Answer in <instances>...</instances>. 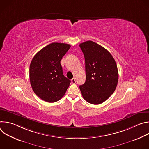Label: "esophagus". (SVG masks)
Instances as JSON below:
<instances>
[{
	"label": "esophagus",
	"mask_w": 149,
	"mask_h": 149,
	"mask_svg": "<svg viewBox=\"0 0 149 149\" xmlns=\"http://www.w3.org/2000/svg\"><path fill=\"white\" fill-rule=\"evenodd\" d=\"M71 82L72 84H75L76 82V80H75V78H73L72 79H71Z\"/></svg>",
	"instance_id": "obj_1"
}]
</instances>
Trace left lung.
Listing matches in <instances>:
<instances>
[{"label": "left lung", "mask_w": 149, "mask_h": 149, "mask_svg": "<svg viewBox=\"0 0 149 149\" xmlns=\"http://www.w3.org/2000/svg\"><path fill=\"white\" fill-rule=\"evenodd\" d=\"M86 63V80L79 86L84 100L92 104L107 100L117 86L118 72L111 54L91 40L79 44Z\"/></svg>", "instance_id": "8db88e82"}]
</instances>
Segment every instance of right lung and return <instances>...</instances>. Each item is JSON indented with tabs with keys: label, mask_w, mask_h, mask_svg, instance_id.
Returning a JSON list of instances; mask_svg holds the SVG:
<instances>
[{
	"label": "right lung",
	"mask_w": 149,
	"mask_h": 149,
	"mask_svg": "<svg viewBox=\"0 0 149 149\" xmlns=\"http://www.w3.org/2000/svg\"><path fill=\"white\" fill-rule=\"evenodd\" d=\"M71 45L54 42L40 50L33 58L29 68L31 87L45 101H59L66 93L71 81L63 75L61 61Z\"/></svg>",
	"instance_id": "right-lung-1"
}]
</instances>
